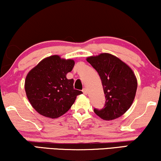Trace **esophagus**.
<instances>
[{
    "mask_svg": "<svg viewBox=\"0 0 161 161\" xmlns=\"http://www.w3.org/2000/svg\"><path fill=\"white\" fill-rule=\"evenodd\" d=\"M82 92H83V93L85 94V95H87V90L86 89V88H84V89L82 90Z\"/></svg>",
    "mask_w": 161,
    "mask_h": 161,
    "instance_id": "obj_1",
    "label": "esophagus"
}]
</instances>
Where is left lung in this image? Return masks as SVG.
<instances>
[{
    "mask_svg": "<svg viewBox=\"0 0 161 161\" xmlns=\"http://www.w3.org/2000/svg\"><path fill=\"white\" fill-rule=\"evenodd\" d=\"M96 70L102 82L105 106L94 112L105 120H112L129 109L134 100L137 80L132 69L116 56L101 53L87 58Z\"/></svg>",
    "mask_w": 161,
    "mask_h": 161,
    "instance_id": "8db88e82",
    "label": "left lung"
}]
</instances>
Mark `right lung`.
I'll return each instance as SVG.
<instances>
[{
    "mask_svg": "<svg viewBox=\"0 0 161 161\" xmlns=\"http://www.w3.org/2000/svg\"><path fill=\"white\" fill-rule=\"evenodd\" d=\"M71 59L59 55L44 58L26 76L25 90L31 106L38 114L55 119L62 116L73 105L76 96L82 93L74 89V80L66 74L74 66Z\"/></svg>",
    "mask_w": 161,
    "mask_h": 161,
    "instance_id": "add662e5",
    "label": "right lung"
}]
</instances>
